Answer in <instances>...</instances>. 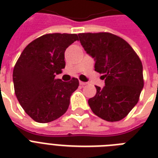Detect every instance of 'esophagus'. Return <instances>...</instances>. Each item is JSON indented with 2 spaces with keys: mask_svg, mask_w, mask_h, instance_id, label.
Masks as SVG:
<instances>
[{
  "mask_svg": "<svg viewBox=\"0 0 158 158\" xmlns=\"http://www.w3.org/2000/svg\"><path fill=\"white\" fill-rule=\"evenodd\" d=\"M79 84H80V85H81V86H84V85H86L87 83H85V82L79 81Z\"/></svg>",
  "mask_w": 158,
  "mask_h": 158,
  "instance_id": "1",
  "label": "esophagus"
}]
</instances>
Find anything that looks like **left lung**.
Returning a JSON list of instances; mask_svg holds the SVG:
<instances>
[{
    "mask_svg": "<svg viewBox=\"0 0 158 158\" xmlns=\"http://www.w3.org/2000/svg\"><path fill=\"white\" fill-rule=\"evenodd\" d=\"M79 42L95 60V70L104 74L105 86H96L89 99L93 112L106 121H118L129 114L143 88L139 57L123 38L110 33H79Z\"/></svg>",
    "mask_w": 158,
    "mask_h": 158,
    "instance_id": "obj_1",
    "label": "left lung"
}]
</instances>
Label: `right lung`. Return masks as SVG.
<instances>
[{"label":"right lung","mask_w":158,"mask_h":158,"mask_svg":"<svg viewBox=\"0 0 158 158\" xmlns=\"http://www.w3.org/2000/svg\"><path fill=\"white\" fill-rule=\"evenodd\" d=\"M79 40L77 34L50 33L28 44L13 71L15 93L25 112L38 123L56 120L66 112L72 94L79 87L75 78L69 82L56 79L65 66L64 52Z\"/></svg>","instance_id":"right-lung-1"}]
</instances>
